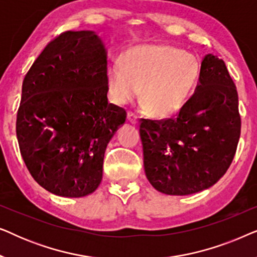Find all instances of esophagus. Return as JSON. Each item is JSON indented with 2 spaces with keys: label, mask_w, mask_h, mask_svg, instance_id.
Instances as JSON below:
<instances>
[{
  "label": "esophagus",
  "mask_w": 257,
  "mask_h": 257,
  "mask_svg": "<svg viewBox=\"0 0 257 257\" xmlns=\"http://www.w3.org/2000/svg\"><path fill=\"white\" fill-rule=\"evenodd\" d=\"M127 118H128L130 122H132V124H135V125H138V124H139L138 115H137V114L135 113V112L130 111V112H128V114H127Z\"/></svg>",
  "instance_id": "34e87169"
}]
</instances>
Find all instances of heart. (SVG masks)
Masks as SVG:
<instances>
[{
	"label": "heart",
	"instance_id": "obj_1",
	"mask_svg": "<svg viewBox=\"0 0 257 257\" xmlns=\"http://www.w3.org/2000/svg\"><path fill=\"white\" fill-rule=\"evenodd\" d=\"M199 59L182 49L166 44L130 49L107 69L112 96L119 104L132 100L142 89L140 100L158 117L174 114L187 100L200 77Z\"/></svg>",
	"mask_w": 257,
	"mask_h": 257
}]
</instances>
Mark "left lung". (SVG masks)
Listing matches in <instances>:
<instances>
[{
	"label": "left lung",
	"mask_w": 257,
	"mask_h": 257,
	"mask_svg": "<svg viewBox=\"0 0 257 257\" xmlns=\"http://www.w3.org/2000/svg\"><path fill=\"white\" fill-rule=\"evenodd\" d=\"M144 168L167 195H189L215 185L236 152L241 133L236 86L222 59L207 55L194 93L177 118L142 119Z\"/></svg>",
	"instance_id": "left-lung-1"
}]
</instances>
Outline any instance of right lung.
<instances>
[{"label":"right lung","instance_id":"obj_1","mask_svg":"<svg viewBox=\"0 0 257 257\" xmlns=\"http://www.w3.org/2000/svg\"><path fill=\"white\" fill-rule=\"evenodd\" d=\"M107 50L96 31H66L41 52L22 85L16 135L35 181L64 198L93 193L126 111L108 103Z\"/></svg>","mask_w":257,"mask_h":257}]
</instances>
